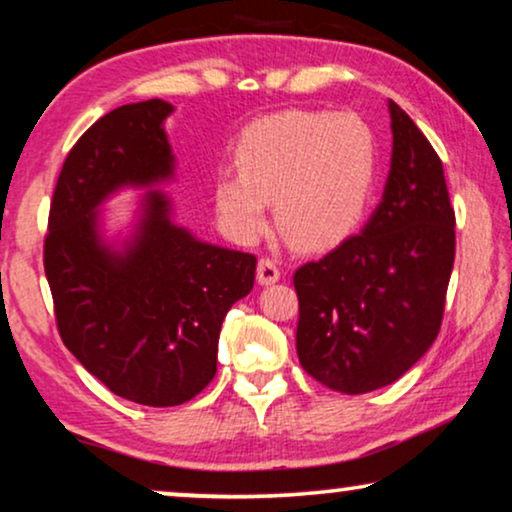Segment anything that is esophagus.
I'll use <instances>...</instances> for the list:
<instances>
[{"mask_svg":"<svg viewBox=\"0 0 512 512\" xmlns=\"http://www.w3.org/2000/svg\"><path fill=\"white\" fill-rule=\"evenodd\" d=\"M280 275L282 272L272 258H261V261H258V282L265 284V287H268V284H275L280 280Z\"/></svg>","mask_w":512,"mask_h":512,"instance_id":"obj_1","label":"esophagus"}]
</instances>
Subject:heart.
I'll use <instances>...</instances> for the list:
<instances>
[{
	"label": "heart",
	"mask_w": 512,
	"mask_h": 512,
	"mask_svg": "<svg viewBox=\"0 0 512 512\" xmlns=\"http://www.w3.org/2000/svg\"><path fill=\"white\" fill-rule=\"evenodd\" d=\"M237 171L214 183V204L232 240L251 244L270 225L305 249H329L362 223L374 195L378 143L355 112L284 110L256 119L235 148Z\"/></svg>",
	"instance_id": "1"
}]
</instances>
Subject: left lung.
<instances>
[{"label":"left lung","instance_id":"8db88e82","mask_svg":"<svg viewBox=\"0 0 512 512\" xmlns=\"http://www.w3.org/2000/svg\"><path fill=\"white\" fill-rule=\"evenodd\" d=\"M388 110L393 157L381 204L360 235L294 275L298 362L345 395L390 386L426 355L454 268L442 159L400 105Z\"/></svg>","mask_w":512,"mask_h":512}]
</instances>
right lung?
<instances>
[{"label": "right lung", "mask_w": 512, "mask_h": 512, "mask_svg": "<svg viewBox=\"0 0 512 512\" xmlns=\"http://www.w3.org/2000/svg\"><path fill=\"white\" fill-rule=\"evenodd\" d=\"M167 101L98 119L65 157L49 211L44 272L65 348L103 386L145 407H176L209 386L218 336L254 287L256 256L216 247L171 221L162 190L145 192L122 247L105 242L98 207L122 188L174 178Z\"/></svg>", "instance_id": "right-lung-1"}]
</instances>
